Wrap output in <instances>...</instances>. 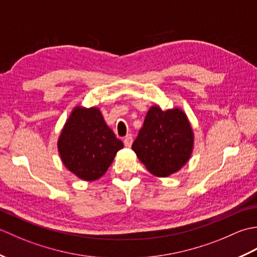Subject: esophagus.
Instances as JSON below:
<instances>
[{
	"mask_svg": "<svg viewBox=\"0 0 257 257\" xmlns=\"http://www.w3.org/2000/svg\"><path fill=\"white\" fill-rule=\"evenodd\" d=\"M123 144L124 146L127 147V148H129V147H132L133 145V136L132 135H127L123 139Z\"/></svg>",
	"mask_w": 257,
	"mask_h": 257,
	"instance_id": "obj_1",
	"label": "esophagus"
}]
</instances>
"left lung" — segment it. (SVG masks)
<instances>
[{
    "label": "left lung",
    "instance_id": "1",
    "mask_svg": "<svg viewBox=\"0 0 257 257\" xmlns=\"http://www.w3.org/2000/svg\"><path fill=\"white\" fill-rule=\"evenodd\" d=\"M193 148V133L180 109L162 111L156 106L147 113L133 150L157 177H168L184 166Z\"/></svg>",
    "mask_w": 257,
    "mask_h": 257
}]
</instances>
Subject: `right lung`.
<instances>
[{"mask_svg": "<svg viewBox=\"0 0 257 257\" xmlns=\"http://www.w3.org/2000/svg\"><path fill=\"white\" fill-rule=\"evenodd\" d=\"M123 147L98 108L76 107L58 140L64 165L85 181L99 179Z\"/></svg>", "mask_w": 257, "mask_h": 257, "instance_id": "obj_1", "label": "right lung"}]
</instances>
